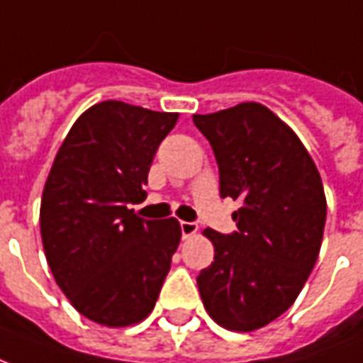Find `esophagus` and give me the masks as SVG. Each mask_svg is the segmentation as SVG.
<instances>
[{
	"label": "esophagus",
	"instance_id": "esophagus-1",
	"mask_svg": "<svg viewBox=\"0 0 363 363\" xmlns=\"http://www.w3.org/2000/svg\"><path fill=\"white\" fill-rule=\"evenodd\" d=\"M181 231H182V237L186 239V237L196 235L198 225L196 223H192V221H181Z\"/></svg>",
	"mask_w": 363,
	"mask_h": 363
}]
</instances>
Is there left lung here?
I'll use <instances>...</instances> for the list:
<instances>
[{
  "label": "left lung",
  "mask_w": 363,
  "mask_h": 363,
  "mask_svg": "<svg viewBox=\"0 0 363 363\" xmlns=\"http://www.w3.org/2000/svg\"><path fill=\"white\" fill-rule=\"evenodd\" d=\"M220 167L221 198H233L237 231L204 229L213 262L196 278L220 327L251 333L288 311L320 251L327 198L296 132L260 103L194 114Z\"/></svg>",
  "instance_id": "left-lung-1"
}]
</instances>
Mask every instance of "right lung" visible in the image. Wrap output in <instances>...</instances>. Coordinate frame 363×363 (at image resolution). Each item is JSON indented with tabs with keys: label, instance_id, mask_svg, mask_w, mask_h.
<instances>
[{
	"label": "right lung",
	"instance_id": "1",
	"mask_svg": "<svg viewBox=\"0 0 363 363\" xmlns=\"http://www.w3.org/2000/svg\"><path fill=\"white\" fill-rule=\"evenodd\" d=\"M179 112L103 101L75 120L40 200V235L54 280L83 317L130 327L155 307L181 243L174 218L143 220L151 161Z\"/></svg>",
	"mask_w": 363,
	"mask_h": 363
}]
</instances>
